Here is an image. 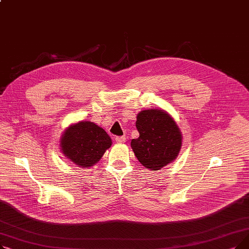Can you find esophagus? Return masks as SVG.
I'll return each instance as SVG.
<instances>
[{"instance_id": "esophagus-1", "label": "esophagus", "mask_w": 249, "mask_h": 249, "mask_svg": "<svg viewBox=\"0 0 249 249\" xmlns=\"http://www.w3.org/2000/svg\"><path fill=\"white\" fill-rule=\"evenodd\" d=\"M115 140L117 143H124L126 141V137L125 136H117L115 138Z\"/></svg>"}]
</instances>
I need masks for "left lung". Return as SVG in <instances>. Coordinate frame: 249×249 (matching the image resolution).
<instances>
[{"label": "left lung", "instance_id": "8db88e82", "mask_svg": "<svg viewBox=\"0 0 249 249\" xmlns=\"http://www.w3.org/2000/svg\"><path fill=\"white\" fill-rule=\"evenodd\" d=\"M137 139L131 147L139 162L151 171H160L173 162L181 147V133L176 121L163 110H143L137 115Z\"/></svg>", "mask_w": 249, "mask_h": 249}]
</instances>
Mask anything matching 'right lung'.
I'll list each match as a JSON object with an SVG mask.
<instances>
[{
  "mask_svg": "<svg viewBox=\"0 0 249 249\" xmlns=\"http://www.w3.org/2000/svg\"><path fill=\"white\" fill-rule=\"evenodd\" d=\"M111 145L112 140L107 132L89 121L71 125L60 139L65 158L81 167L93 166Z\"/></svg>",
  "mask_w": 249,
  "mask_h": 249,
  "instance_id": "obj_1",
  "label": "right lung"
}]
</instances>
